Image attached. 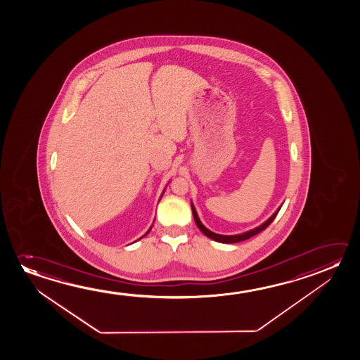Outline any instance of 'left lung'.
Segmentation results:
<instances>
[{"label":"left lung","instance_id":"left-lung-1","mask_svg":"<svg viewBox=\"0 0 360 360\" xmlns=\"http://www.w3.org/2000/svg\"><path fill=\"white\" fill-rule=\"evenodd\" d=\"M281 206L280 205L278 207V210L271 215V217H269L266 221H264L262 225H259L257 228L251 229L249 231H245V233H243V234H236V235H221L217 234V233H212V230H209V229L205 228L202 223L200 221L199 217H198V212L195 210V206L193 202H191V209H193V215H194V220L196 225H198V228L201 230V233L202 234L206 235L207 238H210V239L215 240L217 243H223V244H234V243H239V241H244V240L250 239L251 236H254V235L259 234V233H262L263 230L268 228L270 224L273 223V220H274L275 217L278 215V212H279L280 209H281Z\"/></svg>","mask_w":360,"mask_h":360}]
</instances>
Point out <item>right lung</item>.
Wrapping results in <instances>:
<instances>
[{
  "label": "right lung",
  "mask_w": 360,
  "mask_h": 360,
  "mask_svg": "<svg viewBox=\"0 0 360 360\" xmlns=\"http://www.w3.org/2000/svg\"><path fill=\"white\" fill-rule=\"evenodd\" d=\"M164 193H165V190H164ZM164 193H162V194H164ZM162 194H161V198H162ZM160 198V199H161ZM151 228H153V226H151ZM151 228L148 229V231H150V230H151ZM148 233H146V234H148ZM145 234V235H146ZM145 235H143V236H145ZM143 236H141V238H143ZM141 238H140V239H141Z\"/></svg>",
  "instance_id": "obj_1"
}]
</instances>
